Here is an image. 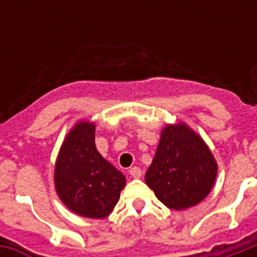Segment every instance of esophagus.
<instances>
[{
    "instance_id": "esophagus-1",
    "label": "esophagus",
    "mask_w": 257,
    "mask_h": 257,
    "mask_svg": "<svg viewBox=\"0 0 257 257\" xmlns=\"http://www.w3.org/2000/svg\"><path fill=\"white\" fill-rule=\"evenodd\" d=\"M142 173H143L142 172V169L138 167H132L131 169H129V175L135 179H139L140 176H142Z\"/></svg>"
}]
</instances>
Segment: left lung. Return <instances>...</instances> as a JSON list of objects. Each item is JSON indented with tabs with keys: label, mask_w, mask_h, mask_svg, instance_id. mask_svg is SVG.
I'll return each mask as SVG.
<instances>
[{
	"label": "left lung",
	"mask_w": 257,
	"mask_h": 257,
	"mask_svg": "<svg viewBox=\"0 0 257 257\" xmlns=\"http://www.w3.org/2000/svg\"><path fill=\"white\" fill-rule=\"evenodd\" d=\"M217 165L204 140L184 123L168 125L161 134L146 183L157 198L175 210L194 206L209 194Z\"/></svg>",
	"instance_id": "8db88e82"
}]
</instances>
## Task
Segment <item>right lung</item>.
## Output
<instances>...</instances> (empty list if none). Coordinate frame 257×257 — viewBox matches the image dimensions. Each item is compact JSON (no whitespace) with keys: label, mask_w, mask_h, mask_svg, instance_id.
<instances>
[{"label":"right lung","mask_w":257,"mask_h":257,"mask_svg":"<svg viewBox=\"0 0 257 257\" xmlns=\"http://www.w3.org/2000/svg\"><path fill=\"white\" fill-rule=\"evenodd\" d=\"M59 197L77 215L103 219L117 205L125 176L96 150L95 125L78 122L63 142L55 168Z\"/></svg>","instance_id":"obj_1"}]
</instances>
